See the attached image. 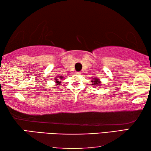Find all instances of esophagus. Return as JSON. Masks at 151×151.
<instances>
[{
  "instance_id": "1",
  "label": "esophagus",
  "mask_w": 151,
  "mask_h": 151,
  "mask_svg": "<svg viewBox=\"0 0 151 151\" xmlns=\"http://www.w3.org/2000/svg\"><path fill=\"white\" fill-rule=\"evenodd\" d=\"M75 73L76 74V75H81V72H76Z\"/></svg>"
}]
</instances>
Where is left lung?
I'll return each mask as SVG.
<instances>
[{
    "instance_id": "1",
    "label": "left lung",
    "mask_w": 151,
    "mask_h": 151,
    "mask_svg": "<svg viewBox=\"0 0 151 151\" xmlns=\"http://www.w3.org/2000/svg\"><path fill=\"white\" fill-rule=\"evenodd\" d=\"M91 82H93V86H100L101 85V83L100 81H99V78H94V80H92ZM96 87V86H95Z\"/></svg>"
}]
</instances>
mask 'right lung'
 Instances as JSON below:
<instances>
[{"label": "right lung", "instance_id": "obj_1", "mask_svg": "<svg viewBox=\"0 0 151 151\" xmlns=\"http://www.w3.org/2000/svg\"><path fill=\"white\" fill-rule=\"evenodd\" d=\"M60 78H55V82H56V83H57V85H60V80H58V79H62V78H63V76H60L59 77Z\"/></svg>", "mask_w": 151, "mask_h": 151}]
</instances>
